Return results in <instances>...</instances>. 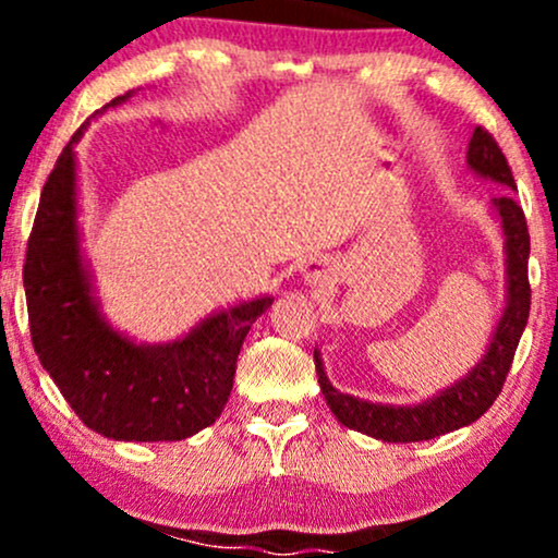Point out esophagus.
<instances>
[{
	"instance_id": "34e87169",
	"label": "esophagus",
	"mask_w": 558,
	"mask_h": 558,
	"mask_svg": "<svg viewBox=\"0 0 558 558\" xmlns=\"http://www.w3.org/2000/svg\"><path fill=\"white\" fill-rule=\"evenodd\" d=\"M301 278H304L306 286H323L332 278V267L328 259H310L304 267H301Z\"/></svg>"
}]
</instances>
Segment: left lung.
<instances>
[{
  "mask_svg": "<svg viewBox=\"0 0 558 558\" xmlns=\"http://www.w3.org/2000/svg\"><path fill=\"white\" fill-rule=\"evenodd\" d=\"M466 168L475 172L477 178H485V181L504 185L509 191L517 189L504 151L498 149L496 141L483 128H475L470 146H466ZM490 207L504 230L506 301L485 354L480 356V362L470 373L459 377L453 386H446L438 393H433L430 399L420 403H380L332 388L328 373H325L323 356L315 349L319 388H323L325 401H328L330 412L336 414L341 425L383 440V444H414V440H430L472 425L493 407L496 396L501 393L530 317V233L522 207L514 202V196L504 194L493 198Z\"/></svg>",
  "mask_w": 558,
  "mask_h": 558,
  "instance_id": "1",
  "label": "left lung"
}]
</instances>
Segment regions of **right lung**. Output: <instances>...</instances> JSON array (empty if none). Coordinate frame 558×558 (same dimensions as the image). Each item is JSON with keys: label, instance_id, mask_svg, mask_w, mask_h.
<instances>
[{"label": "right lung", "instance_id": "right-lung-1", "mask_svg": "<svg viewBox=\"0 0 558 558\" xmlns=\"http://www.w3.org/2000/svg\"><path fill=\"white\" fill-rule=\"evenodd\" d=\"M136 92L112 99L118 107ZM105 107V110H107ZM99 110V114L105 112ZM75 131L44 183L23 286L38 362L86 427L112 440H183L220 417L241 345L270 296L213 312L185 336L141 343L101 315L81 246Z\"/></svg>", "mask_w": 558, "mask_h": 558}]
</instances>
